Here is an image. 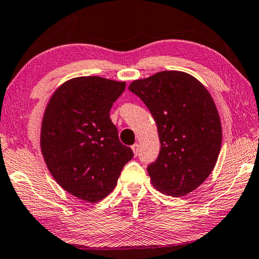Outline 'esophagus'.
I'll return each mask as SVG.
<instances>
[{
    "instance_id": "esophagus-1",
    "label": "esophagus",
    "mask_w": 259,
    "mask_h": 259,
    "mask_svg": "<svg viewBox=\"0 0 259 259\" xmlns=\"http://www.w3.org/2000/svg\"><path fill=\"white\" fill-rule=\"evenodd\" d=\"M132 150L134 152V156L139 155V145H138V143H135V145L132 146Z\"/></svg>"
}]
</instances>
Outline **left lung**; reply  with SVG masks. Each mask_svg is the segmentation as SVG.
Instances as JSON below:
<instances>
[{
	"mask_svg": "<svg viewBox=\"0 0 259 259\" xmlns=\"http://www.w3.org/2000/svg\"><path fill=\"white\" fill-rule=\"evenodd\" d=\"M157 125L160 151L148 166L156 189L185 196L212 172L222 147V122L206 88L181 71H162L130 84Z\"/></svg>",
	"mask_w": 259,
	"mask_h": 259,
	"instance_id": "obj_1",
	"label": "left lung"
}]
</instances>
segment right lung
<instances>
[{
    "instance_id": "obj_1",
    "label": "right lung",
    "mask_w": 259,
    "mask_h": 259,
    "mask_svg": "<svg viewBox=\"0 0 259 259\" xmlns=\"http://www.w3.org/2000/svg\"><path fill=\"white\" fill-rule=\"evenodd\" d=\"M126 82L78 77L62 83L47 104L40 146L49 172L61 187L95 203L112 192L133 151L119 141L110 109Z\"/></svg>"
}]
</instances>
